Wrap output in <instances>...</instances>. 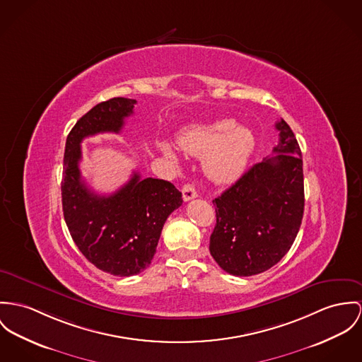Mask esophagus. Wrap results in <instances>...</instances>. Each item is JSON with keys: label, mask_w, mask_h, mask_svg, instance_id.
<instances>
[{"label": "esophagus", "mask_w": 362, "mask_h": 362, "mask_svg": "<svg viewBox=\"0 0 362 362\" xmlns=\"http://www.w3.org/2000/svg\"><path fill=\"white\" fill-rule=\"evenodd\" d=\"M182 194H183V199L185 201H190L197 197V192H195L194 186L193 185H185L182 189Z\"/></svg>", "instance_id": "esophagus-1"}]
</instances>
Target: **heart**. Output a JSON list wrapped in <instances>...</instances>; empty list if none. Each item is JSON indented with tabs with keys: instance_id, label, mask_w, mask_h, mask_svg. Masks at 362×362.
I'll return each mask as SVG.
<instances>
[{
	"instance_id": "heart-1",
	"label": "heart",
	"mask_w": 362,
	"mask_h": 362,
	"mask_svg": "<svg viewBox=\"0 0 362 362\" xmlns=\"http://www.w3.org/2000/svg\"><path fill=\"white\" fill-rule=\"evenodd\" d=\"M179 147L192 156H204L205 173L216 183L237 179L250 160L255 139L248 128L235 127L231 119L187 127L177 136ZM163 154L176 160L175 148L161 141Z\"/></svg>"
}]
</instances>
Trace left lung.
I'll list each match as a JSON object with an SVG mask.
<instances>
[{
    "label": "left lung",
    "instance_id": "8db88e82",
    "mask_svg": "<svg viewBox=\"0 0 362 362\" xmlns=\"http://www.w3.org/2000/svg\"><path fill=\"white\" fill-rule=\"evenodd\" d=\"M276 156L248 169L212 202L216 224L209 252L228 274L250 277L277 264L291 250L305 211L302 151L281 119Z\"/></svg>",
    "mask_w": 362,
    "mask_h": 362
}]
</instances>
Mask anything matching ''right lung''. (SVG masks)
Masks as SVG:
<instances>
[{"label":"right lung","mask_w":362,"mask_h":362,"mask_svg":"<svg viewBox=\"0 0 362 362\" xmlns=\"http://www.w3.org/2000/svg\"><path fill=\"white\" fill-rule=\"evenodd\" d=\"M135 105V99L112 98L92 107L70 131L63 158L62 205L71 238L93 266L117 277L150 266L164 223L183 202L170 182L141 179L138 172L110 195L95 194L81 179L83 138L119 134Z\"/></svg>","instance_id":"1"}]
</instances>
